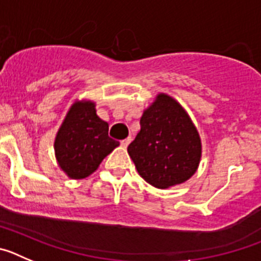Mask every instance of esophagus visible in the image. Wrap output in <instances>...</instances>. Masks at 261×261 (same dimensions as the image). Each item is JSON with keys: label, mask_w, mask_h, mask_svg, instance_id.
<instances>
[{"label": "esophagus", "mask_w": 261, "mask_h": 261, "mask_svg": "<svg viewBox=\"0 0 261 261\" xmlns=\"http://www.w3.org/2000/svg\"><path fill=\"white\" fill-rule=\"evenodd\" d=\"M130 141H132V137L125 138V140H123V141H121V146H123V147H128V145L130 144Z\"/></svg>", "instance_id": "34e87169"}]
</instances>
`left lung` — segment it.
<instances>
[{
    "instance_id": "left-lung-1",
    "label": "left lung",
    "mask_w": 261,
    "mask_h": 261,
    "mask_svg": "<svg viewBox=\"0 0 261 261\" xmlns=\"http://www.w3.org/2000/svg\"><path fill=\"white\" fill-rule=\"evenodd\" d=\"M140 124L128 154L142 179L159 190L191 179L199 168L202 145L183 106L168 94H156L142 112Z\"/></svg>"
}]
</instances>
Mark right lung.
<instances>
[{"instance_id": "obj_1", "label": "right lung", "mask_w": 261, "mask_h": 261, "mask_svg": "<svg viewBox=\"0 0 261 261\" xmlns=\"http://www.w3.org/2000/svg\"><path fill=\"white\" fill-rule=\"evenodd\" d=\"M95 107L90 99H75L55 137L57 165L70 179L90 176L120 145L108 137V123L96 115Z\"/></svg>"}]
</instances>
